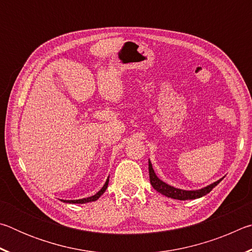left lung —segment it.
I'll return each instance as SVG.
<instances>
[{"label": "left lung", "instance_id": "left-lung-1", "mask_svg": "<svg viewBox=\"0 0 252 252\" xmlns=\"http://www.w3.org/2000/svg\"><path fill=\"white\" fill-rule=\"evenodd\" d=\"M149 177H150V182L152 187L160 192L161 194L165 195L168 198H172V199H178V200H193V199H198L201 198L203 195L208 194L210 191L215 188L216 186H218V183L222 180L224 178L219 179L218 181L211 183L207 187L202 188V189L199 190H182V189H178V188H174L167 185V183L160 180L159 178L157 177V174L155 172V170L152 168V164L150 160H149Z\"/></svg>", "mask_w": 252, "mask_h": 252}]
</instances>
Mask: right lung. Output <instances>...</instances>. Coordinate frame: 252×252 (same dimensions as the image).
Wrapping results in <instances>:
<instances>
[{
  "label": "right lung",
  "instance_id": "1",
  "mask_svg": "<svg viewBox=\"0 0 252 252\" xmlns=\"http://www.w3.org/2000/svg\"><path fill=\"white\" fill-rule=\"evenodd\" d=\"M109 185V178L106 179V181L104 183V186L101 188V190L99 192H96L94 195H92V197H89V198H83V199H79V200H62L63 202H66V203H87V202H91V201H95V200L99 199L102 194L104 193V191L106 190V188H108Z\"/></svg>",
  "mask_w": 252,
  "mask_h": 252
}]
</instances>
